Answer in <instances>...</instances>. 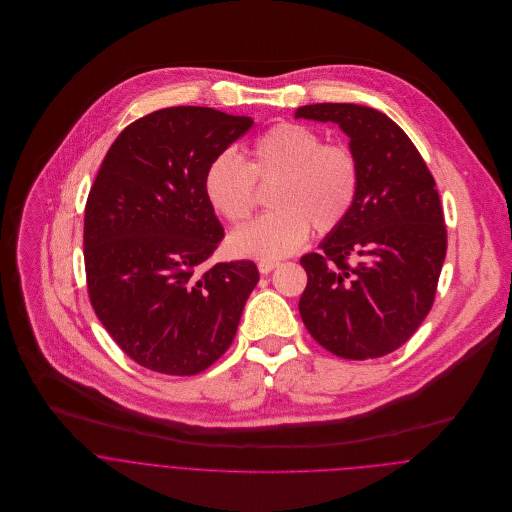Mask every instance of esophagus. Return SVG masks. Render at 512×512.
<instances>
[{"label":"esophagus","instance_id":"esophagus-1","mask_svg":"<svg viewBox=\"0 0 512 512\" xmlns=\"http://www.w3.org/2000/svg\"><path fill=\"white\" fill-rule=\"evenodd\" d=\"M280 266V262H274V260H262L260 264H258V270H260V274H270L274 268H278Z\"/></svg>","mask_w":512,"mask_h":512}]
</instances>
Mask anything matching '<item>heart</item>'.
I'll return each instance as SVG.
<instances>
[{
  "label": "heart",
  "mask_w": 512,
  "mask_h": 512,
  "mask_svg": "<svg viewBox=\"0 0 512 512\" xmlns=\"http://www.w3.org/2000/svg\"><path fill=\"white\" fill-rule=\"evenodd\" d=\"M276 209L228 240L236 256L276 260L295 252L309 236L335 232L351 215L361 183L355 151L323 142L303 124L282 122L260 134L244 163L232 151H220L203 175L211 209L232 226L250 219L258 205V185L268 187Z\"/></svg>",
  "instance_id": "obj_1"
}]
</instances>
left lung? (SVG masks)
Instances as JSON below:
<instances>
[{
	"label": "left lung",
	"mask_w": 512,
	"mask_h": 512,
	"mask_svg": "<svg viewBox=\"0 0 512 512\" xmlns=\"http://www.w3.org/2000/svg\"><path fill=\"white\" fill-rule=\"evenodd\" d=\"M295 118L335 122L351 138L361 183L355 207L321 252L299 264V315L329 353L366 361L402 347L430 313L447 250L436 179L388 116L359 104H309Z\"/></svg>",
	"instance_id": "left-lung-1"
}]
</instances>
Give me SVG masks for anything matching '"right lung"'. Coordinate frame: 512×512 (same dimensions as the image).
Masks as SVG:
<instances>
[{
    "label": "right lung",
    "instance_id": "right-lung-1",
    "mask_svg": "<svg viewBox=\"0 0 512 512\" xmlns=\"http://www.w3.org/2000/svg\"><path fill=\"white\" fill-rule=\"evenodd\" d=\"M252 124L205 106L155 110L122 130L90 187L88 297L116 345L149 370L193 376L219 361L260 280L250 260L201 270L224 238L205 169Z\"/></svg>",
    "mask_w": 512,
    "mask_h": 512
}]
</instances>
